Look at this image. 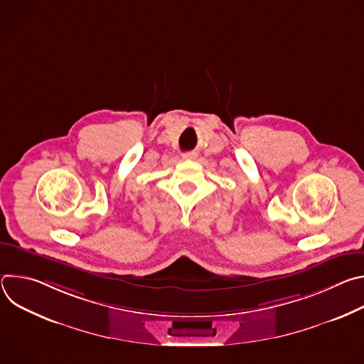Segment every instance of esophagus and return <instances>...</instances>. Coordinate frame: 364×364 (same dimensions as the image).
Segmentation results:
<instances>
[{
    "label": "esophagus",
    "instance_id": "obj_1",
    "mask_svg": "<svg viewBox=\"0 0 364 364\" xmlns=\"http://www.w3.org/2000/svg\"><path fill=\"white\" fill-rule=\"evenodd\" d=\"M183 159H184V160H196V159H197V154L193 152V151H191V152H186V154L183 155Z\"/></svg>",
    "mask_w": 364,
    "mask_h": 364
}]
</instances>
